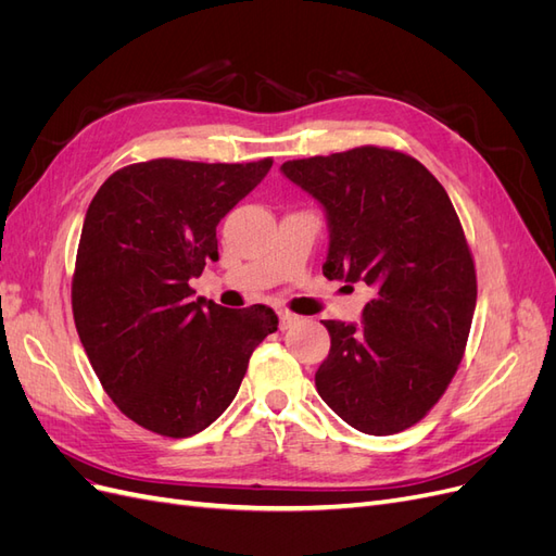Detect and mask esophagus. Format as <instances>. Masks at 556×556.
I'll use <instances>...</instances> for the list:
<instances>
[{
  "instance_id": "obj_1",
  "label": "esophagus",
  "mask_w": 556,
  "mask_h": 556,
  "mask_svg": "<svg viewBox=\"0 0 556 556\" xmlns=\"http://www.w3.org/2000/svg\"><path fill=\"white\" fill-rule=\"evenodd\" d=\"M278 319H280V329H290L292 325L299 323V317L290 311H278Z\"/></svg>"
}]
</instances>
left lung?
Masks as SVG:
<instances>
[{
    "label": "left lung",
    "mask_w": 556,
    "mask_h": 556,
    "mask_svg": "<svg viewBox=\"0 0 556 556\" xmlns=\"http://www.w3.org/2000/svg\"><path fill=\"white\" fill-rule=\"evenodd\" d=\"M280 172L323 204V274L366 282L362 325L323 319L329 357L317 394L362 433L417 425L445 394L464 357L478 280L462 223L425 164L392 148L290 160Z\"/></svg>",
    "instance_id": "left-lung-1"
}]
</instances>
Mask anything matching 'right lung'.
I'll return each instance as SVG.
<instances>
[{"instance_id":"right-lung-1","label":"right lung","mask_w":556,"mask_h":556,"mask_svg":"<svg viewBox=\"0 0 556 556\" xmlns=\"http://www.w3.org/2000/svg\"><path fill=\"white\" fill-rule=\"evenodd\" d=\"M274 160H150L104 180L83 223L72 308L106 394L139 427L188 439L237 396L278 315L223 308L190 280L217 260L215 227L257 188Z\"/></svg>"}]
</instances>
